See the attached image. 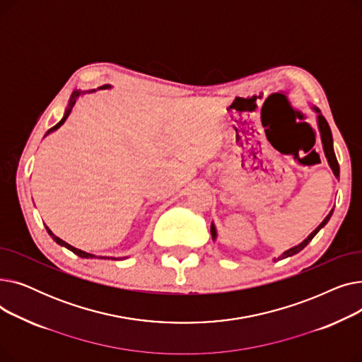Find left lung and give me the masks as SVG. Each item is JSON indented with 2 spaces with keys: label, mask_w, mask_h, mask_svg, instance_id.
I'll return each mask as SVG.
<instances>
[{
  "label": "left lung",
  "mask_w": 362,
  "mask_h": 362,
  "mask_svg": "<svg viewBox=\"0 0 362 362\" xmlns=\"http://www.w3.org/2000/svg\"><path fill=\"white\" fill-rule=\"evenodd\" d=\"M315 110V112H317V123H318V130H320V135H321V142H322V149H325V154H326V158H327V161H329V165H330V168L333 170V175L336 176V177H339V163H337V160H336V156H334V149H333V138H332V130H330V127H329V123L326 122V119L322 117V114L320 112V110L318 108H314ZM332 214H333V210L327 214V217L322 220L321 223H320V226L317 227V229L305 239V240H302L299 245H296V246H293V248H291V250H288V251H284L280 257H277V258H273V261H279V259H284V258H288V257H292V255H295V254H298L299 251H302L303 248H305V246L314 239V236L322 229V227H325L327 223H329V220H330V217H332ZM211 236H213V240H216V238H217V230H216V226L211 223Z\"/></svg>",
  "instance_id": "left-lung-1"
}]
</instances>
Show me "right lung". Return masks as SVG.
Segmentation results:
<instances>
[{
    "mask_svg": "<svg viewBox=\"0 0 362 362\" xmlns=\"http://www.w3.org/2000/svg\"><path fill=\"white\" fill-rule=\"evenodd\" d=\"M111 88V85H103L100 89H110ZM89 92H93V90H89ZM82 93H85V92H82V90H74L73 93H71V97H70V101H69V107L66 108V112H64V117L59 122V123H57L54 127H51L47 133H45V136L47 135H49V133H52L54 130H57V129H59L64 122H66V119L69 117V114H70V111H71V107L74 105V103H76V98H78V97H81V95ZM47 227V226H45ZM47 232H48V235L57 242V243H59V245H62V246H64V248H67V250H70L73 254H76V255H79L81 258H97V255H93V254H89V252H85V251H81V250H78V248H74V246H71V245H69L67 242H64L63 239H60L59 236H55L49 229H48V227H47ZM100 258H107V257H100ZM111 258V257H110ZM108 258V259H110ZM111 259H117V258H111Z\"/></svg>",
    "mask_w": 362,
    "mask_h": 362,
    "instance_id": "obj_1",
    "label": "right lung"
}]
</instances>
